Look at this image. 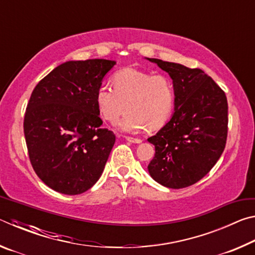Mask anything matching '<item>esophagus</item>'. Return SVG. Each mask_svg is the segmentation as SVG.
Returning a JSON list of instances; mask_svg holds the SVG:
<instances>
[{"mask_svg":"<svg viewBox=\"0 0 255 255\" xmlns=\"http://www.w3.org/2000/svg\"><path fill=\"white\" fill-rule=\"evenodd\" d=\"M126 139H127L128 141H130V143H136V144H139V143H141V139H140V138H135V137L126 136Z\"/></svg>","mask_w":255,"mask_h":255,"instance_id":"34e87169","label":"esophagus"}]
</instances>
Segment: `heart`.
Instances as JSON below:
<instances>
[{
  "instance_id": "obj_1",
  "label": "heart",
  "mask_w": 255,
  "mask_h": 255,
  "mask_svg": "<svg viewBox=\"0 0 255 255\" xmlns=\"http://www.w3.org/2000/svg\"><path fill=\"white\" fill-rule=\"evenodd\" d=\"M96 102L101 117L111 124L117 123L128 108L119 124L125 131L138 132L148 126L158 129L174 111L175 86L164 74L123 68L112 76V86H99Z\"/></svg>"
}]
</instances>
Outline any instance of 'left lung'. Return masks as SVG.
<instances>
[{"label":"left lung","instance_id":"obj_1","mask_svg":"<svg viewBox=\"0 0 255 255\" xmlns=\"http://www.w3.org/2000/svg\"><path fill=\"white\" fill-rule=\"evenodd\" d=\"M167 72L175 86V111L148 138L155 156L147 169L164 187L187 188L201 180L225 149L228 105L225 92L200 68L147 58Z\"/></svg>","mask_w":255,"mask_h":255}]
</instances>
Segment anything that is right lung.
I'll use <instances>...</instances> for the list:
<instances>
[{
    "label": "right lung",
    "mask_w": 255,
    "mask_h": 255,
    "mask_svg": "<svg viewBox=\"0 0 255 255\" xmlns=\"http://www.w3.org/2000/svg\"><path fill=\"white\" fill-rule=\"evenodd\" d=\"M116 62H66L33 89L23 131L32 169L46 185L80 195L96 184L116 141L102 127L96 94Z\"/></svg>",
    "instance_id": "obj_1"
}]
</instances>
